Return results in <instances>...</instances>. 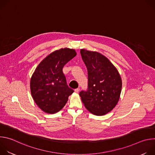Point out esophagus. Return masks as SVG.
<instances>
[{"label":"esophagus","instance_id":"34e87169","mask_svg":"<svg viewBox=\"0 0 155 155\" xmlns=\"http://www.w3.org/2000/svg\"><path fill=\"white\" fill-rule=\"evenodd\" d=\"M79 91H80V88H79V87L76 88V89L75 90V91L76 93H78V92H79Z\"/></svg>","mask_w":155,"mask_h":155}]
</instances>
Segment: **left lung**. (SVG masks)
Wrapping results in <instances>:
<instances>
[{"instance_id": "8db88e82", "label": "left lung", "mask_w": 155, "mask_h": 155, "mask_svg": "<svg viewBox=\"0 0 155 155\" xmlns=\"http://www.w3.org/2000/svg\"><path fill=\"white\" fill-rule=\"evenodd\" d=\"M87 70V90L79 95L84 107L94 115L102 116L112 111L121 91L120 75L105 56L96 51L80 50Z\"/></svg>"}]
</instances>
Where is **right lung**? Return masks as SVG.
I'll return each instance as SVG.
<instances>
[{
	"mask_svg": "<svg viewBox=\"0 0 155 155\" xmlns=\"http://www.w3.org/2000/svg\"><path fill=\"white\" fill-rule=\"evenodd\" d=\"M76 55L74 49L56 50L41 61L32 74L30 83L32 98L45 113L59 112L74 93L66 82L62 68Z\"/></svg>",
	"mask_w": 155,
	"mask_h": 155,
	"instance_id": "1",
	"label": "right lung"
}]
</instances>
